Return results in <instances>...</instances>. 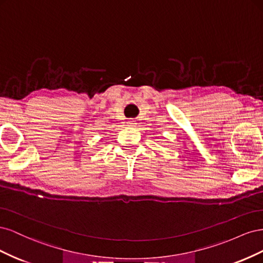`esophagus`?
I'll return each instance as SVG.
<instances>
[{"label": "esophagus", "instance_id": "obj_1", "mask_svg": "<svg viewBox=\"0 0 263 263\" xmlns=\"http://www.w3.org/2000/svg\"><path fill=\"white\" fill-rule=\"evenodd\" d=\"M127 123H128V125H129V126H135V124H136V123H135L134 119H129V121L127 122Z\"/></svg>", "mask_w": 263, "mask_h": 263}]
</instances>
